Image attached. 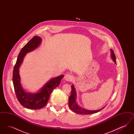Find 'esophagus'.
Returning a JSON list of instances; mask_svg holds the SVG:
<instances>
[{"label": "esophagus", "mask_w": 134, "mask_h": 134, "mask_svg": "<svg viewBox=\"0 0 134 134\" xmlns=\"http://www.w3.org/2000/svg\"><path fill=\"white\" fill-rule=\"evenodd\" d=\"M73 78H74L73 76L70 74H67L65 75V76L64 77L65 80L67 81H71L73 79Z\"/></svg>", "instance_id": "1"}]
</instances>
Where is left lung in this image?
Returning <instances> with one entry per match:
<instances>
[{
    "instance_id": "8db88e82",
    "label": "left lung",
    "mask_w": 134,
    "mask_h": 134,
    "mask_svg": "<svg viewBox=\"0 0 134 134\" xmlns=\"http://www.w3.org/2000/svg\"><path fill=\"white\" fill-rule=\"evenodd\" d=\"M110 52H111L110 53L111 58L112 59L113 61L115 62V63L116 64L115 53L114 51L112 50V49H110ZM76 99V91L74 87V85L72 84L71 85V94L70 97H69V108L73 112L79 115H90V114H93L99 112L105 107H104L102 108L97 109V110H87L80 107L77 102Z\"/></svg>"
}]
</instances>
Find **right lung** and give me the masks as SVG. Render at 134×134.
Masks as SVG:
<instances>
[{"mask_svg": "<svg viewBox=\"0 0 134 134\" xmlns=\"http://www.w3.org/2000/svg\"><path fill=\"white\" fill-rule=\"evenodd\" d=\"M42 38L35 36L20 51L13 71V81L14 91L19 103L25 108L32 109L43 108L47 104L51 92L58 87L64 75L51 78L36 92H26L20 82L19 69L26 54L38 48L41 44Z\"/></svg>", "mask_w": 134, "mask_h": 134, "instance_id": "add662e5", "label": "right lung"}]
</instances>
